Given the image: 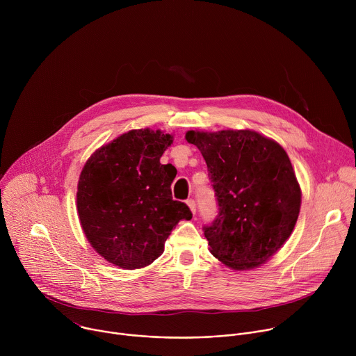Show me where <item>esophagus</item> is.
<instances>
[{
  "label": "esophagus",
  "instance_id": "34e87169",
  "mask_svg": "<svg viewBox=\"0 0 356 356\" xmlns=\"http://www.w3.org/2000/svg\"><path fill=\"white\" fill-rule=\"evenodd\" d=\"M187 206L190 207L191 213H193V214H195V210H197V207H195V201H194L193 198H188V200H187Z\"/></svg>",
  "mask_w": 356,
  "mask_h": 356
}]
</instances>
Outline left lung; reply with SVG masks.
Here are the masks:
<instances>
[{"label":"left lung","instance_id":"1","mask_svg":"<svg viewBox=\"0 0 356 356\" xmlns=\"http://www.w3.org/2000/svg\"><path fill=\"white\" fill-rule=\"evenodd\" d=\"M209 169L218 213L202 227L213 255L245 270L269 261L296 225L301 191L284 149L255 131H188Z\"/></svg>","mask_w":356,"mask_h":356}]
</instances>
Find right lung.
I'll return each instance as SVG.
<instances>
[{
    "mask_svg": "<svg viewBox=\"0 0 356 356\" xmlns=\"http://www.w3.org/2000/svg\"><path fill=\"white\" fill-rule=\"evenodd\" d=\"M173 142L161 131L134 129L95 150L77 186V211L86 238L101 257L122 269L158 259L190 209L172 197L176 168L161 158Z\"/></svg>",
    "mask_w": 356,
    "mask_h": 356,
    "instance_id": "obj_1",
    "label": "right lung"
}]
</instances>
